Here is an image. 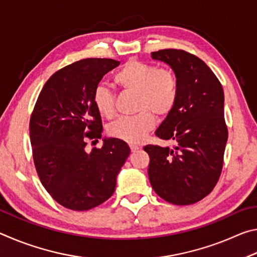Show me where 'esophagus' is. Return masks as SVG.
<instances>
[{"instance_id": "1", "label": "esophagus", "mask_w": 257, "mask_h": 257, "mask_svg": "<svg viewBox=\"0 0 257 257\" xmlns=\"http://www.w3.org/2000/svg\"><path fill=\"white\" fill-rule=\"evenodd\" d=\"M130 150H132V152H136L137 150L141 149V146L137 145V144H130Z\"/></svg>"}]
</instances>
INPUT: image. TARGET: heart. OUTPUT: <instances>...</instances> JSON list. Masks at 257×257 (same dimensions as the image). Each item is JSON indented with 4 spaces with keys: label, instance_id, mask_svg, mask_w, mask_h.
<instances>
[{
    "label": "heart",
    "instance_id": "b5f03b06",
    "mask_svg": "<svg viewBox=\"0 0 257 257\" xmlns=\"http://www.w3.org/2000/svg\"><path fill=\"white\" fill-rule=\"evenodd\" d=\"M114 81L125 92L136 93L137 114L121 116L108 127V134L136 144L153 129L155 116L170 114L178 99V79L171 69L158 68L139 60H129L114 75ZM96 110L106 118L115 114V95L106 86L98 85L93 93Z\"/></svg>",
    "mask_w": 257,
    "mask_h": 257
}]
</instances>
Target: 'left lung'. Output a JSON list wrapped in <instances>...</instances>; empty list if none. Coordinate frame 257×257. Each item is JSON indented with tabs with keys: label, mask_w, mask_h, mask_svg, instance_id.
Returning a JSON list of instances; mask_svg holds the SVG:
<instances>
[{
	"label": "left lung",
	"mask_w": 257,
	"mask_h": 257,
	"mask_svg": "<svg viewBox=\"0 0 257 257\" xmlns=\"http://www.w3.org/2000/svg\"><path fill=\"white\" fill-rule=\"evenodd\" d=\"M152 58L168 63L178 79V99L155 135L172 147L146 145L149 178L161 198L176 205L201 201L222 172L228 139L224 94L207 64L184 50L165 49Z\"/></svg>",
	"instance_id": "left-lung-1"
}]
</instances>
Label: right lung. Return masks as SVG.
<instances>
[{
  "label": "right lung",
  "mask_w": 257,
  "mask_h": 257,
  "mask_svg": "<svg viewBox=\"0 0 257 257\" xmlns=\"http://www.w3.org/2000/svg\"><path fill=\"white\" fill-rule=\"evenodd\" d=\"M119 61L90 58L60 69L45 82L29 121L33 159L42 185L60 205L87 211L114 193L116 176L130 154L116 138L86 151L102 137V119L93 93ZM93 143V142H92Z\"/></svg>",
  "instance_id": "1"
}]
</instances>
